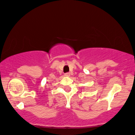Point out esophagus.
<instances>
[{
  "label": "esophagus",
  "instance_id": "34e87169",
  "mask_svg": "<svg viewBox=\"0 0 135 135\" xmlns=\"http://www.w3.org/2000/svg\"><path fill=\"white\" fill-rule=\"evenodd\" d=\"M64 75L65 76H70V74L69 73H65Z\"/></svg>",
  "mask_w": 135,
  "mask_h": 135
}]
</instances>
